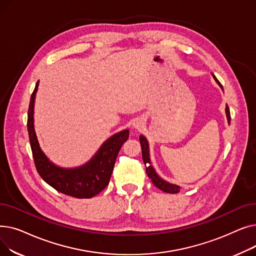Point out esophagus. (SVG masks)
<instances>
[{"label":"esophagus","instance_id":"1","mask_svg":"<svg viewBox=\"0 0 256 256\" xmlns=\"http://www.w3.org/2000/svg\"><path fill=\"white\" fill-rule=\"evenodd\" d=\"M134 128H140V124H139V122H136V124H134Z\"/></svg>","mask_w":256,"mask_h":256}]
</instances>
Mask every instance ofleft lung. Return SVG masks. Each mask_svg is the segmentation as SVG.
Segmentation results:
<instances>
[{
  "label": "left lung",
  "instance_id": "1",
  "mask_svg": "<svg viewBox=\"0 0 256 256\" xmlns=\"http://www.w3.org/2000/svg\"><path fill=\"white\" fill-rule=\"evenodd\" d=\"M214 78L216 80V82L219 84V86L223 89L221 83L219 82V80H217V78L214 76L212 74ZM225 112H226V117H227V120H228V124H230V108H228V106L226 104V109H225ZM140 140V144H141V148H142V158H143V162L144 164L147 166L146 167V173L147 176H148V178L152 180V184L158 188L160 190H162L166 193H170V194H176L180 191V188L176 184H170L166 180H164L163 178H160L156 172L154 171V167L150 165V146H148V142H147L146 138L144 136H140L139 138Z\"/></svg>",
  "mask_w": 256,
  "mask_h": 256
}]
</instances>
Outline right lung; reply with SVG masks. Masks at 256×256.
<instances>
[{"instance_id": "add662e5", "label": "right lung", "mask_w": 256, "mask_h": 256, "mask_svg": "<svg viewBox=\"0 0 256 256\" xmlns=\"http://www.w3.org/2000/svg\"><path fill=\"white\" fill-rule=\"evenodd\" d=\"M39 82L31 96L28 110V132L37 172L42 178L60 193L76 198H91L109 184L116 158L128 139V130H121L108 139L85 165L65 169L52 164L40 148L34 130V102Z\"/></svg>"}]
</instances>
